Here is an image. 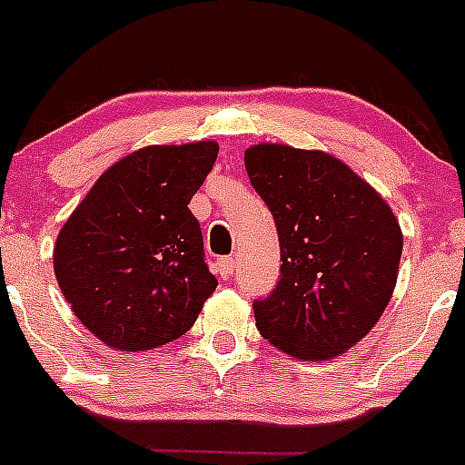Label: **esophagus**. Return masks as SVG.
<instances>
[{
	"instance_id": "34e87169",
	"label": "esophagus",
	"mask_w": 465,
	"mask_h": 465,
	"mask_svg": "<svg viewBox=\"0 0 465 465\" xmlns=\"http://www.w3.org/2000/svg\"><path fill=\"white\" fill-rule=\"evenodd\" d=\"M216 265H219V274H221V277L230 279V277H232V274H235V258H221V261L216 262Z\"/></svg>"
}]
</instances>
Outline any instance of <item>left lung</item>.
Returning <instances> with one entry per match:
<instances>
[{
	"mask_svg": "<svg viewBox=\"0 0 465 465\" xmlns=\"http://www.w3.org/2000/svg\"><path fill=\"white\" fill-rule=\"evenodd\" d=\"M252 186L272 212L282 274L253 302L270 344L300 361L344 354L384 314L402 253V232L384 197L326 151L253 143Z\"/></svg>",
	"mask_w": 465,
	"mask_h": 465,
	"instance_id": "obj_1",
	"label": "left lung"
}]
</instances>
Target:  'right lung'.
Returning a JSON list of instances; mask_svg holds the SVG:
<instances>
[{
	"label": "right lung",
	"instance_id": "add662e5",
	"mask_svg": "<svg viewBox=\"0 0 465 465\" xmlns=\"http://www.w3.org/2000/svg\"><path fill=\"white\" fill-rule=\"evenodd\" d=\"M216 155L212 139L133 151L64 221L53 252L57 286L106 347L149 351L182 338L219 286L188 209Z\"/></svg>",
	"mask_w": 465,
	"mask_h": 465
}]
</instances>
